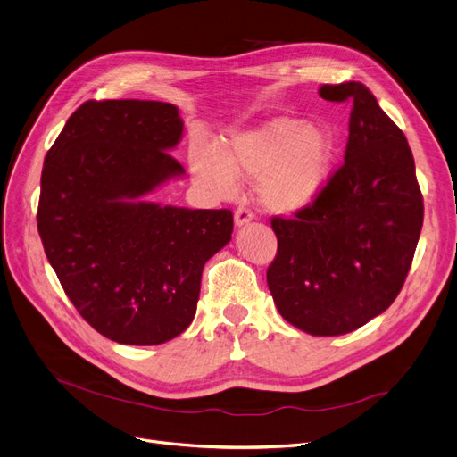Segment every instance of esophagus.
<instances>
[{
  "label": "esophagus",
  "instance_id": "esophagus-1",
  "mask_svg": "<svg viewBox=\"0 0 457 457\" xmlns=\"http://www.w3.org/2000/svg\"><path fill=\"white\" fill-rule=\"evenodd\" d=\"M252 218H254V214H252V211H250L248 207H245V205H239L237 211H235V226L241 228V226L248 224Z\"/></svg>",
  "mask_w": 457,
  "mask_h": 457
}]
</instances>
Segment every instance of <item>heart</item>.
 <instances>
[{"label":"heart","instance_id":"1","mask_svg":"<svg viewBox=\"0 0 457 457\" xmlns=\"http://www.w3.org/2000/svg\"><path fill=\"white\" fill-rule=\"evenodd\" d=\"M337 154L335 135L297 118H275L233 135L220 152L197 145L190 167L195 180L216 195H229L235 177H260L258 194L275 212H295L322 194Z\"/></svg>","mask_w":457,"mask_h":457}]
</instances>
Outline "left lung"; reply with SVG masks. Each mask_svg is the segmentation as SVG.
Returning <instances> with one entry per match:
<instances>
[{"mask_svg": "<svg viewBox=\"0 0 457 457\" xmlns=\"http://www.w3.org/2000/svg\"><path fill=\"white\" fill-rule=\"evenodd\" d=\"M350 101L345 163L294 218L273 216L267 284L280 316L320 337L350 333L399 295L424 224V197L404 133L361 82L324 84Z\"/></svg>", "mask_w": 457, "mask_h": 457, "instance_id": "1", "label": "left lung"}]
</instances>
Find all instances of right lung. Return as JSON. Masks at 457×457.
Returning <instances> with one entry per match:
<instances>
[{
    "label": "right lung",
    "instance_id": "add662e5",
    "mask_svg": "<svg viewBox=\"0 0 457 457\" xmlns=\"http://www.w3.org/2000/svg\"><path fill=\"white\" fill-rule=\"evenodd\" d=\"M179 109L162 101L90 99L50 146L37 229L65 295L120 345H162L192 324L203 265L233 231L229 209L135 201L184 167Z\"/></svg>",
    "mask_w": 457,
    "mask_h": 457
}]
</instances>
